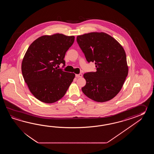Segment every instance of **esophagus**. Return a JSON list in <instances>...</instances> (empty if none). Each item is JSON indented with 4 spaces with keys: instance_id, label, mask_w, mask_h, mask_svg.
Segmentation results:
<instances>
[{
    "instance_id": "34e87169",
    "label": "esophagus",
    "mask_w": 154,
    "mask_h": 154,
    "mask_svg": "<svg viewBox=\"0 0 154 154\" xmlns=\"http://www.w3.org/2000/svg\"><path fill=\"white\" fill-rule=\"evenodd\" d=\"M82 74H76L75 77L76 78H82Z\"/></svg>"
}]
</instances>
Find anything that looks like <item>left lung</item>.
<instances>
[{
	"label": "left lung",
	"mask_w": 154,
	"mask_h": 154,
	"mask_svg": "<svg viewBox=\"0 0 154 154\" xmlns=\"http://www.w3.org/2000/svg\"><path fill=\"white\" fill-rule=\"evenodd\" d=\"M76 41L88 63L95 62L96 72L84 74L86 84L82 91L95 101L103 102L115 97L128 75L127 57L122 46L103 32L77 36Z\"/></svg>",
	"instance_id": "1"
}]
</instances>
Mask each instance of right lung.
<instances>
[{
  "label": "right lung",
  "instance_id": "obj_1",
  "mask_svg": "<svg viewBox=\"0 0 154 154\" xmlns=\"http://www.w3.org/2000/svg\"><path fill=\"white\" fill-rule=\"evenodd\" d=\"M74 38L59 33L41 36L27 50L21 65L22 74L29 91L39 101L47 103L57 101L73 81L74 73L58 67L60 64L64 67V58Z\"/></svg>",
  "mask_w": 154,
  "mask_h": 154
}]
</instances>
